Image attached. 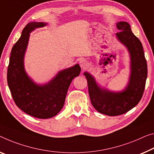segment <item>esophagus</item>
<instances>
[{"label": "esophagus", "mask_w": 154, "mask_h": 154, "mask_svg": "<svg viewBox=\"0 0 154 154\" xmlns=\"http://www.w3.org/2000/svg\"><path fill=\"white\" fill-rule=\"evenodd\" d=\"M80 66L82 69H85L87 67L88 64H87V62L85 60H81L80 61Z\"/></svg>", "instance_id": "1"}]
</instances>
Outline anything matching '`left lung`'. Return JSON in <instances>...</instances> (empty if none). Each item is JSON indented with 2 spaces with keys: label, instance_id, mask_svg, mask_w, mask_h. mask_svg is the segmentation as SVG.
Masks as SVG:
<instances>
[{
  "label": "left lung",
  "instance_id": "8db88e82",
  "mask_svg": "<svg viewBox=\"0 0 154 154\" xmlns=\"http://www.w3.org/2000/svg\"><path fill=\"white\" fill-rule=\"evenodd\" d=\"M116 26L120 31L116 36L127 47L131 56L128 86L123 91L113 93L100 88L89 73H84L92 105L98 112L109 116L123 114L138 105L143 95L147 77V64L140 40L132 33L128 23L122 21Z\"/></svg>",
  "mask_w": 154,
  "mask_h": 154
}]
</instances>
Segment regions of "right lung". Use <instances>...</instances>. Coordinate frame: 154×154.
Wrapping results in <instances>:
<instances>
[{
  "label": "right lung",
  "mask_w": 154,
  "mask_h": 154,
  "mask_svg": "<svg viewBox=\"0 0 154 154\" xmlns=\"http://www.w3.org/2000/svg\"><path fill=\"white\" fill-rule=\"evenodd\" d=\"M45 25L46 23L32 22L25 26L20 38L11 49L7 74L9 88L17 107L27 114L41 119L52 118L60 112L71 82L81 70L77 64L61 71L48 84L41 86L27 76L23 58L29 33Z\"/></svg>",
  "instance_id": "obj_1"
}]
</instances>
